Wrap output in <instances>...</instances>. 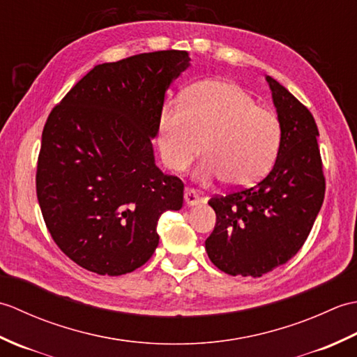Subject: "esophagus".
<instances>
[{
    "mask_svg": "<svg viewBox=\"0 0 357 357\" xmlns=\"http://www.w3.org/2000/svg\"><path fill=\"white\" fill-rule=\"evenodd\" d=\"M184 199L187 206H198V204L202 201V196L199 195L198 190H195V188L187 187L184 190Z\"/></svg>",
    "mask_w": 357,
    "mask_h": 357,
    "instance_id": "esophagus-1",
    "label": "esophagus"
}]
</instances>
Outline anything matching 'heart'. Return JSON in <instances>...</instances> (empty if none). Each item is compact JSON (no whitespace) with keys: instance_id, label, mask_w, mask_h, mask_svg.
Instances as JSON below:
<instances>
[{"instance_id":"1","label":"heart","mask_w":357,"mask_h":357,"mask_svg":"<svg viewBox=\"0 0 357 357\" xmlns=\"http://www.w3.org/2000/svg\"><path fill=\"white\" fill-rule=\"evenodd\" d=\"M183 102H169L159 115L158 146L169 169H187L204 147L202 181L222 176L227 185L242 187L267 174L280 144L275 112L229 81H202Z\"/></svg>"}]
</instances>
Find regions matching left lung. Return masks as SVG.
I'll return each mask as SVG.
<instances>
[{"instance_id":"8db88e82","label":"left lung","mask_w":357,"mask_h":357,"mask_svg":"<svg viewBox=\"0 0 357 357\" xmlns=\"http://www.w3.org/2000/svg\"><path fill=\"white\" fill-rule=\"evenodd\" d=\"M280 124L276 162L259 183L213 196L215 230L206 250L231 276L261 278L288 262L307 241L325 196V176L312 113L267 77Z\"/></svg>"}]
</instances>
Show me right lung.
I'll return each instance as SVG.
<instances>
[{
    "label": "right lung",
    "instance_id": "1",
    "mask_svg": "<svg viewBox=\"0 0 357 357\" xmlns=\"http://www.w3.org/2000/svg\"><path fill=\"white\" fill-rule=\"evenodd\" d=\"M188 61L185 50H159L95 66L45 121L38 202L79 267L102 276L139 268L158 247L159 216L183 207V181L158 169L151 138Z\"/></svg>",
    "mask_w": 357,
    "mask_h": 357
}]
</instances>
